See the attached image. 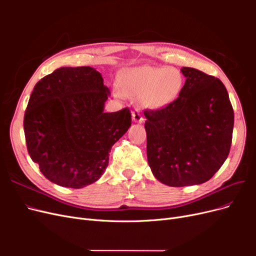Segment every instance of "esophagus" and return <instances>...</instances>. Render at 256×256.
Here are the masks:
<instances>
[{"label":"esophagus","mask_w":256,"mask_h":256,"mask_svg":"<svg viewBox=\"0 0 256 256\" xmlns=\"http://www.w3.org/2000/svg\"><path fill=\"white\" fill-rule=\"evenodd\" d=\"M131 115H132V120L134 122H138V124H142L144 122V118L143 115L141 113V111L138 109H136L134 111H132V113H131Z\"/></svg>","instance_id":"1"}]
</instances>
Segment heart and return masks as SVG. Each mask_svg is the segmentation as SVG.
I'll return each instance as SVG.
<instances>
[{
    "label": "heart",
    "mask_w": 256,
    "mask_h": 256,
    "mask_svg": "<svg viewBox=\"0 0 256 256\" xmlns=\"http://www.w3.org/2000/svg\"><path fill=\"white\" fill-rule=\"evenodd\" d=\"M184 86L182 74L168 66L131 67L118 78L116 96L138 99L147 110H160L175 102Z\"/></svg>",
    "instance_id": "1"
}]
</instances>
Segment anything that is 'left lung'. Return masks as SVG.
I'll use <instances>...</instances> for the list:
<instances>
[{
    "instance_id": "8db88e82",
    "label": "left lung",
    "mask_w": 256,
    "mask_h": 256,
    "mask_svg": "<svg viewBox=\"0 0 256 256\" xmlns=\"http://www.w3.org/2000/svg\"><path fill=\"white\" fill-rule=\"evenodd\" d=\"M184 90L164 109L145 111L147 160L154 176L171 187L206 182L226 160L234 111L224 84L182 67Z\"/></svg>"
}]
</instances>
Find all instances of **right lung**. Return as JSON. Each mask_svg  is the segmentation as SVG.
Here are the masks:
<instances>
[{
  "label": "right lung",
  "mask_w": 256,
  "mask_h": 256,
  "mask_svg": "<svg viewBox=\"0 0 256 256\" xmlns=\"http://www.w3.org/2000/svg\"><path fill=\"white\" fill-rule=\"evenodd\" d=\"M110 90L95 68L60 67L35 85L24 114L32 160L53 184L80 189L97 182L112 146L131 126L125 108L104 113Z\"/></svg>",
  "instance_id": "obj_1"
}]
</instances>
